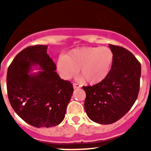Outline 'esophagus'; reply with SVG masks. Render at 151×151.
I'll use <instances>...</instances> for the list:
<instances>
[{"label":"esophagus","mask_w":151,"mask_h":151,"mask_svg":"<svg viewBox=\"0 0 151 151\" xmlns=\"http://www.w3.org/2000/svg\"><path fill=\"white\" fill-rule=\"evenodd\" d=\"M80 87H81V85H78V84H77V83H73V88H74V89L79 88Z\"/></svg>","instance_id":"esophagus-1"}]
</instances>
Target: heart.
<instances>
[{"label": "heart", "instance_id": "obj_1", "mask_svg": "<svg viewBox=\"0 0 151 151\" xmlns=\"http://www.w3.org/2000/svg\"><path fill=\"white\" fill-rule=\"evenodd\" d=\"M114 62V54L107 47H82L61 56L57 62V68L64 79L81 75L88 83L95 85L109 76Z\"/></svg>", "mask_w": 151, "mask_h": 151}]
</instances>
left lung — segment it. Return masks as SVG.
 Masks as SVG:
<instances>
[{"label": "left lung", "mask_w": 151, "mask_h": 151, "mask_svg": "<svg viewBox=\"0 0 151 151\" xmlns=\"http://www.w3.org/2000/svg\"><path fill=\"white\" fill-rule=\"evenodd\" d=\"M114 54L110 74L92 86H83L86 93L85 110L97 123H114L128 113L138 95L141 63L127 49L109 45Z\"/></svg>", "instance_id": "8db88e82"}]
</instances>
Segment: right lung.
I'll return each mask as SVG.
<instances>
[{
  "label": "right lung",
  "mask_w": 151,
  "mask_h": 151,
  "mask_svg": "<svg viewBox=\"0 0 151 151\" xmlns=\"http://www.w3.org/2000/svg\"><path fill=\"white\" fill-rule=\"evenodd\" d=\"M47 50V45L23 49L12 61L6 74L11 106L25 122L37 128L59 125L73 93V84L56 73V64ZM34 65L42 70L29 73Z\"/></svg>",
  "instance_id": "add662e5"
}]
</instances>
